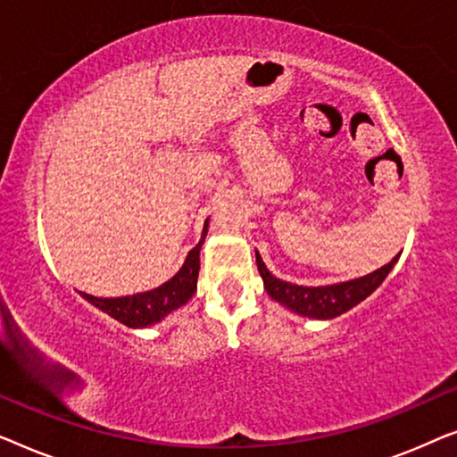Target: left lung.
Masks as SVG:
<instances>
[{
	"label": "left lung",
	"mask_w": 457,
	"mask_h": 457,
	"mask_svg": "<svg viewBox=\"0 0 457 457\" xmlns=\"http://www.w3.org/2000/svg\"><path fill=\"white\" fill-rule=\"evenodd\" d=\"M397 255L389 264L380 266L378 270H374L366 277L345 280V283L337 285H324V287H303V285H293L287 280H280L270 274L262 255L255 252V264H258L260 277L264 280V289L268 291L274 302H278L285 308L295 312L299 316L316 318V320H330L345 314L347 310H352L353 305L370 295L372 291H377L380 283L386 278V274L391 272V268L395 266Z\"/></svg>",
	"instance_id": "8db88e82"
}]
</instances>
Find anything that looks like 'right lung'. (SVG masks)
I'll use <instances>...</instances> for the list:
<instances>
[{"label": "right lung", "mask_w": 457, "mask_h": 457, "mask_svg": "<svg viewBox=\"0 0 457 457\" xmlns=\"http://www.w3.org/2000/svg\"><path fill=\"white\" fill-rule=\"evenodd\" d=\"M205 235H208V220L204 224L202 239L187 255L185 264L164 285L155 287L152 291L135 293V295L124 297H96L89 293H80L87 302L96 305L105 314L122 322L129 328H145L170 314V312L183 308L193 297L197 289V274H199V249L204 245Z\"/></svg>", "instance_id": "right-lung-1"}]
</instances>
